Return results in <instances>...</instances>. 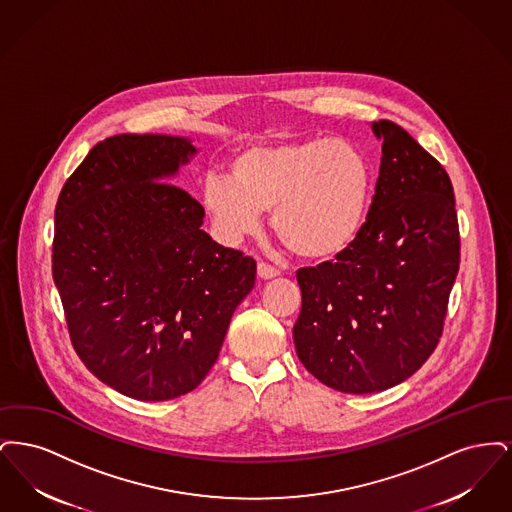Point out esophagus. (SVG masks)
Instances as JSON below:
<instances>
[{"label":"esophagus","mask_w":512,"mask_h":512,"mask_svg":"<svg viewBox=\"0 0 512 512\" xmlns=\"http://www.w3.org/2000/svg\"><path fill=\"white\" fill-rule=\"evenodd\" d=\"M257 274H259V278H263V280H270V278H276L280 272H278V268H274L272 265L265 263V261H261V263L257 265Z\"/></svg>","instance_id":"obj_1"}]
</instances>
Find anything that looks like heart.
<instances>
[{
    "label": "heart",
    "instance_id": "heart-1",
    "mask_svg": "<svg viewBox=\"0 0 512 512\" xmlns=\"http://www.w3.org/2000/svg\"><path fill=\"white\" fill-rule=\"evenodd\" d=\"M370 190V163L359 147L307 138L245 147L230 178H207L203 203L226 242L257 232L261 213L272 211V230L292 253L330 261L359 238Z\"/></svg>",
    "mask_w": 512,
    "mask_h": 512
}]
</instances>
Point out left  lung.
<instances>
[{
    "mask_svg": "<svg viewBox=\"0 0 512 512\" xmlns=\"http://www.w3.org/2000/svg\"><path fill=\"white\" fill-rule=\"evenodd\" d=\"M372 130L382 161L359 238L334 263L297 270V357L343 393L388 390L428 361L461 261L449 174L399 124Z\"/></svg>",
    "mask_w": 512,
    "mask_h": 512,
    "instance_id": "1",
    "label": "left lung"
}]
</instances>
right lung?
<instances>
[{"label": "right lung", "mask_w": 512, "mask_h": 512, "mask_svg": "<svg viewBox=\"0 0 512 512\" xmlns=\"http://www.w3.org/2000/svg\"><path fill=\"white\" fill-rule=\"evenodd\" d=\"M190 140L119 134L65 182L51 251L74 351L113 390L167 401L217 363L257 263L201 230L205 209L171 184Z\"/></svg>", "instance_id": "right-lung-1"}]
</instances>
